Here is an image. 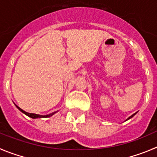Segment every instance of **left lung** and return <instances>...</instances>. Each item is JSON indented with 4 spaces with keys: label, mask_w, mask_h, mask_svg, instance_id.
Masks as SVG:
<instances>
[{
    "label": "left lung",
    "mask_w": 157,
    "mask_h": 157,
    "mask_svg": "<svg viewBox=\"0 0 157 157\" xmlns=\"http://www.w3.org/2000/svg\"><path fill=\"white\" fill-rule=\"evenodd\" d=\"M136 113H137V112H136V113H134V114H133V115H131V116H130V117H128V118H127V119H126V121H127V120L130 119V118H132V117H133V116H134V115H136Z\"/></svg>",
    "instance_id": "8db88e82"
}]
</instances>
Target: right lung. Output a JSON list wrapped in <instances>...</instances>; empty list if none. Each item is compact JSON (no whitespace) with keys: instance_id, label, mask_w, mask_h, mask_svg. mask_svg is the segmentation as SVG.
Listing matches in <instances>:
<instances>
[{"instance_id":"obj_1","label":"right lung","mask_w":157,"mask_h":157,"mask_svg":"<svg viewBox=\"0 0 157 157\" xmlns=\"http://www.w3.org/2000/svg\"><path fill=\"white\" fill-rule=\"evenodd\" d=\"M15 106L17 107V108H18V110H19V111H21V112H22V113H24L25 115H27V116L30 117V118H49V117L52 116V115H53L54 114H55V113H56V112H52V113L49 114V115H37V114H34V113H29V112H25L24 110H22V109H21V108H19V107L17 106V105H15Z\"/></svg>"}]
</instances>
